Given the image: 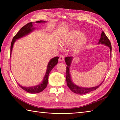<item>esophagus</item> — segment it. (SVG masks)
Listing matches in <instances>:
<instances>
[{
	"mask_svg": "<svg viewBox=\"0 0 120 120\" xmlns=\"http://www.w3.org/2000/svg\"><path fill=\"white\" fill-rule=\"evenodd\" d=\"M64 60V56L62 55H61L59 56V61H63Z\"/></svg>",
	"mask_w": 120,
	"mask_h": 120,
	"instance_id": "1",
	"label": "esophagus"
}]
</instances>
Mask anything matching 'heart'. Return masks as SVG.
Wrapping results in <instances>:
<instances>
[{
  "label": "heart",
  "instance_id": "b5f03b06",
  "mask_svg": "<svg viewBox=\"0 0 120 120\" xmlns=\"http://www.w3.org/2000/svg\"><path fill=\"white\" fill-rule=\"evenodd\" d=\"M81 35L82 33L80 31L73 30L66 35L65 37L62 40L61 44L62 46H70L72 45L78 39L75 45L74 50L77 51L79 50L86 44L87 42L86 37L85 35Z\"/></svg>",
  "mask_w": 120,
  "mask_h": 120
}]
</instances>
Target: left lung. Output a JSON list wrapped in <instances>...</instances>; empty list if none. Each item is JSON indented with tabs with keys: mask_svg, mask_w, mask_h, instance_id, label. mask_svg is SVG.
Here are the masks:
<instances>
[{
	"mask_svg": "<svg viewBox=\"0 0 120 120\" xmlns=\"http://www.w3.org/2000/svg\"><path fill=\"white\" fill-rule=\"evenodd\" d=\"M98 44H105L106 46H108L109 47L110 49V52H111V44L110 40L108 38V37L106 36L105 33L104 31H102V33L101 35V38L99 39ZM73 57H67L65 58V61L66 62V64L68 65L67 67V76H66V80H67V85L68 87L70 89V90L73 92L74 93H75L78 94H84L86 93H87L89 92H90L91 91H93L95 90L96 89H98L99 86H100L101 83L100 85L94 86L92 88H83V87H80L76 86L75 84H74L73 82L71 80L70 74V70L69 68L70 67V64L71 61L72 60Z\"/></svg>",
	"mask_w": 120,
	"mask_h": 120,
	"instance_id": "8db88e82",
	"label": "left lung"
}]
</instances>
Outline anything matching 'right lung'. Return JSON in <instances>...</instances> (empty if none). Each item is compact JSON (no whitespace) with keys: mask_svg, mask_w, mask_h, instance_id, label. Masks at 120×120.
<instances>
[{"mask_svg":"<svg viewBox=\"0 0 120 120\" xmlns=\"http://www.w3.org/2000/svg\"><path fill=\"white\" fill-rule=\"evenodd\" d=\"M45 22L44 21H37V23H40V22ZM33 22H30L29 23L25 25L24 26L22 27V28L20 29L19 31L18 32L16 35L13 38V40L12 41L11 44V52H10V55L11 54V52L12 50V48L13 46V44L15 41L17 39H19V38H21L22 37H24V35L27 34H29L31 31H32L34 28H32V26H33ZM58 57H56L53 58L52 59L50 60V61L48 63V64L47 65V68L46 71V73L45 76L44 77V79H43V82L40 84L39 85H38L37 86H31V87H24V86H22L19 85L18 83L19 86L21 87L22 89H23L25 91H26L30 93H38L41 92L43 90H44V89L46 88L47 83H48V75H49V74L52 68H54L55 66L57 64L58 61Z\"/></svg>","mask_w":120,"mask_h":120,"instance_id":"obj_1","label":"right lung"}]
</instances>
